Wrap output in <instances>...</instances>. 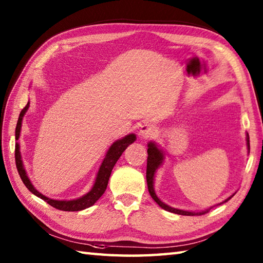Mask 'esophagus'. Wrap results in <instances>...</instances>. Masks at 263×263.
I'll use <instances>...</instances> for the list:
<instances>
[{"instance_id": "34e87169", "label": "esophagus", "mask_w": 263, "mask_h": 263, "mask_svg": "<svg viewBox=\"0 0 263 263\" xmlns=\"http://www.w3.org/2000/svg\"><path fill=\"white\" fill-rule=\"evenodd\" d=\"M155 132H156V127L153 124L147 123V124L141 125L140 130H139V136H140L142 139H148L152 136H154Z\"/></svg>"}]
</instances>
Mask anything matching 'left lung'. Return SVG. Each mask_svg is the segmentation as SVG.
Wrapping results in <instances>:
<instances>
[{"label": "left lung", "instance_id": "1", "mask_svg": "<svg viewBox=\"0 0 263 263\" xmlns=\"http://www.w3.org/2000/svg\"><path fill=\"white\" fill-rule=\"evenodd\" d=\"M247 147H248V150H249V153H250V138H249L248 133H247ZM147 153H148V159H147V184H148L149 193H150V195H152V198L156 201V202L158 203V205L161 206V208H163L166 211H170V212H173V214H177V215H183V216H200V215L205 214V212H208L211 208H214V206H216V205H220L222 203L227 202V201L230 200V199H232L234 197V194L236 193L235 192L234 194H232L231 197H228L227 199H225L224 201H222V202L218 203L216 205H211L210 208L204 209V210H201V211H189V210L173 208V206L164 203L163 201H161L157 197V194H156V191H155V187H154L156 172H157V170L159 168V167L163 165V161H164V158H165V155H164L163 149H161L155 141H150L148 143Z\"/></svg>", "mask_w": 263, "mask_h": 263}]
</instances>
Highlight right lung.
Returning <instances> with one entry per match:
<instances>
[{"label":"right lung","mask_w":263,"mask_h":263,"mask_svg":"<svg viewBox=\"0 0 263 263\" xmlns=\"http://www.w3.org/2000/svg\"><path fill=\"white\" fill-rule=\"evenodd\" d=\"M28 108H29V102H28L26 107L21 110V113L19 115L18 123H16V127H15V140H19L20 138L22 120H24V116L26 114V111L28 110ZM136 139H137V136L135 133H130V135L123 137L122 139H119V140L113 142V144L108 148L107 153L105 155V158L103 160L102 165L99 167L96 178H95V183L90 191L86 194H83L82 197L73 199V200H54L48 197H45V195L37 191L35 186L32 185V183L30 182L29 177H28L24 163H22L19 142L15 143L14 157H15L16 170H18L19 175L21 177L22 182H24V184L26 185V187L29 190L31 193L35 194L36 197L41 198L42 200L45 201V202H47L49 205H52L54 208H57L59 210H63V211H80L93 205L96 203V201L104 194L106 187H107L110 173L113 171V167L115 166L116 161L119 160L123 152H124V150L130 146L131 143L136 141Z\"/></svg>","instance_id":"right-lung-1"}]
</instances>
